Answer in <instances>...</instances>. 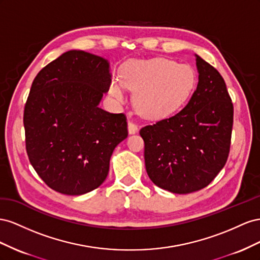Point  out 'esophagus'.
Segmentation results:
<instances>
[{"label":"esophagus","instance_id":"1","mask_svg":"<svg viewBox=\"0 0 260 260\" xmlns=\"http://www.w3.org/2000/svg\"><path fill=\"white\" fill-rule=\"evenodd\" d=\"M127 127H128V133H129V134H135V133L138 132V126L134 122H131L129 121Z\"/></svg>","mask_w":260,"mask_h":260}]
</instances>
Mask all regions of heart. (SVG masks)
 I'll return each instance as SVG.
<instances>
[{"label": "heart", "mask_w": 260, "mask_h": 260, "mask_svg": "<svg viewBox=\"0 0 260 260\" xmlns=\"http://www.w3.org/2000/svg\"><path fill=\"white\" fill-rule=\"evenodd\" d=\"M195 86V74L187 65L167 58L131 61L122 71V80L113 79L110 93L124 100L125 87L137 91L138 112L150 120H161L179 111Z\"/></svg>", "instance_id": "obj_1"}]
</instances>
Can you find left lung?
<instances>
[{"label":"left lung","instance_id":"8db88e82","mask_svg":"<svg viewBox=\"0 0 260 260\" xmlns=\"http://www.w3.org/2000/svg\"><path fill=\"white\" fill-rule=\"evenodd\" d=\"M198 84L179 113L147 125L145 165L150 180L174 194L209 185L229 157L233 103L220 73L196 55Z\"/></svg>","mask_w":260,"mask_h":260}]
</instances>
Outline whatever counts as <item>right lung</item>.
<instances>
[{
	"label": "right lung",
	"instance_id": "add662e5",
	"mask_svg": "<svg viewBox=\"0 0 260 260\" xmlns=\"http://www.w3.org/2000/svg\"><path fill=\"white\" fill-rule=\"evenodd\" d=\"M111 84L106 58L72 50L38 73L24 111L29 161L48 186L65 195L99 187L115 147L128 135L123 113L99 103Z\"/></svg>",
	"mask_w": 260,
	"mask_h": 260
}]
</instances>
